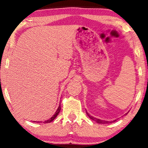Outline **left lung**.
<instances>
[{"mask_svg": "<svg viewBox=\"0 0 148 148\" xmlns=\"http://www.w3.org/2000/svg\"><path fill=\"white\" fill-rule=\"evenodd\" d=\"M86 114H88V116H89V118H90V119H92V120L96 121V123H99V124H107V123H113V122H115L116 121V120H114L113 121H104V120H101V119H96L95 118V117L91 116V115L89 114V113L87 112L86 111ZM127 113H126L125 114H127Z\"/></svg>", "mask_w": 148, "mask_h": 148, "instance_id": "obj_1", "label": "left lung"}]
</instances>
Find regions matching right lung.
<instances>
[{
    "label": "right lung",
    "mask_w": 148,
    "mask_h": 148,
    "mask_svg": "<svg viewBox=\"0 0 148 148\" xmlns=\"http://www.w3.org/2000/svg\"><path fill=\"white\" fill-rule=\"evenodd\" d=\"M60 108H60V104L59 106H58V107L57 110H56L55 113H54V114L51 117V118H50L49 119H48V120H46L45 121H44V122H42V121H38V122H37V121H33V122H34V123H49L50 122H52V121H54V119H55L56 117L57 116V115L58 114V113L60 112Z\"/></svg>",
    "instance_id": "add662e5"
}]
</instances>
